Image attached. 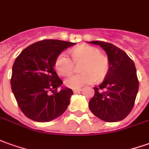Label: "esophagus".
Returning <instances> with one entry per match:
<instances>
[{
  "label": "esophagus",
  "instance_id": "34e87169",
  "mask_svg": "<svg viewBox=\"0 0 149 149\" xmlns=\"http://www.w3.org/2000/svg\"><path fill=\"white\" fill-rule=\"evenodd\" d=\"M82 91V89H73V92L74 93H79Z\"/></svg>",
  "mask_w": 149,
  "mask_h": 149
}]
</instances>
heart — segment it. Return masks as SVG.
Instances as JSON below:
<instances>
[{
    "label": "heart",
    "instance_id": "1",
    "mask_svg": "<svg viewBox=\"0 0 149 149\" xmlns=\"http://www.w3.org/2000/svg\"><path fill=\"white\" fill-rule=\"evenodd\" d=\"M72 60L65 53L58 55L55 61L57 72L65 76L73 72L74 64L80 65L81 74L65 79V85L70 88L77 89L92 84L95 79L100 80L107 75L109 70V61L105 55L100 53V49L91 45H82L70 51Z\"/></svg>",
    "mask_w": 149,
    "mask_h": 149
}]
</instances>
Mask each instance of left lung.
<instances>
[{"label":"left lung","instance_id":"1","mask_svg":"<svg viewBox=\"0 0 149 149\" xmlns=\"http://www.w3.org/2000/svg\"><path fill=\"white\" fill-rule=\"evenodd\" d=\"M88 43L101 47L109 61V70L104 82L99 85L106 92H100L98 88H94L95 94L88 104L90 110L104 122H119L131 111L139 90L135 63L115 45L101 41Z\"/></svg>","mask_w":149,"mask_h":149}]
</instances>
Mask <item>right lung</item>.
<instances>
[{"label":"right lung","instance_id":"right-lung-1","mask_svg":"<svg viewBox=\"0 0 149 149\" xmlns=\"http://www.w3.org/2000/svg\"><path fill=\"white\" fill-rule=\"evenodd\" d=\"M74 44L45 40L28 46L15 59L10 84L18 106L28 118L46 123L66 110L73 92L65 87L57 92L62 81L54 64L58 55ZM49 91L54 93L49 95Z\"/></svg>","mask_w":149,"mask_h":149}]
</instances>
